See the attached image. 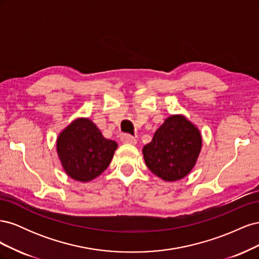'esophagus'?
Here are the masks:
<instances>
[{"instance_id":"obj_1","label":"esophagus","mask_w":259,"mask_h":259,"mask_svg":"<svg viewBox=\"0 0 259 259\" xmlns=\"http://www.w3.org/2000/svg\"><path fill=\"white\" fill-rule=\"evenodd\" d=\"M121 142L124 143V144H131V145H135L137 143V139L132 136L130 134H123L121 136Z\"/></svg>"}]
</instances>
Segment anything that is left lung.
Instances as JSON below:
<instances>
[{"label": "left lung", "mask_w": 259, "mask_h": 259, "mask_svg": "<svg viewBox=\"0 0 259 259\" xmlns=\"http://www.w3.org/2000/svg\"><path fill=\"white\" fill-rule=\"evenodd\" d=\"M202 146L199 130L182 115H171L144 147L148 168L166 182L182 179L194 166Z\"/></svg>", "instance_id": "8db88e82"}]
</instances>
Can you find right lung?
<instances>
[{"mask_svg": "<svg viewBox=\"0 0 259 259\" xmlns=\"http://www.w3.org/2000/svg\"><path fill=\"white\" fill-rule=\"evenodd\" d=\"M117 144L106 139L89 119L72 122L57 139V152L66 173L79 182H90L109 166Z\"/></svg>", "mask_w": 259, "mask_h": 259, "instance_id": "obj_1", "label": "right lung"}]
</instances>
